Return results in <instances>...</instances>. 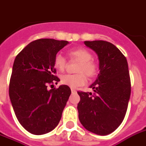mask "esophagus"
Instances as JSON below:
<instances>
[{
    "instance_id": "esophagus-1",
    "label": "esophagus",
    "mask_w": 146,
    "mask_h": 146,
    "mask_svg": "<svg viewBox=\"0 0 146 146\" xmlns=\"http://www.w3.org/2000/svg\"><path fill=\"white\" fill-rule=\"evenodd\" d=\"M71 92H72V94H76V91L75 89L72 88V89H71Z\"/></svg>"
}]
</instances>
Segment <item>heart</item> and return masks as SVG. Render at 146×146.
I'll return each mask as SVG.
<instances>
[{"label":"heart","instance_id":"obj_1","mask_svg":"<svg viewBox=\"0 0 146 146\" xmlns=\"http://www.w3.org/2000/svg\"><path fill=\"white\" fill-rule=\"evenodd\" d=\"M67 55L71 61L79 62L76 70V74H66L61 76V82L71 88L82 86L87 82V76L89 79H93L99 73L98 63L92 59V54L85 48H76L67 52ZM54 66L60 72H63L67 67V61L60 54L54 58Z\"/></svg>","mask_w":146,"mask_h":146}]
</instances>
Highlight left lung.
<instances>
[{
    "label": "left lung",
    "mask_w": 146,
    "mask_h": 146,
    "mask_svg": "<svg viewBox=\"0 0 146 146\" xmlns=\"http://www.w3.org/2000/svg\"><path fill=\"white\" fill-rule=\"evenodd\" d=\"M84 43L98 54L100 73L90 86L93 94L78 92L79 119L86 130L104 136L118 128L126 114L131 92L128 64L111 42L94 40Z\"/></svg>",
    "instance_id": "8db88e82"
}]
</instances>
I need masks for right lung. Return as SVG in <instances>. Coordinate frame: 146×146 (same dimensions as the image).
I'll return each mask as SVG.
<instances>
[{
    "mask_svg": "<svg viewBox=\"0 0 146 146\" xmlns=\"http://www.w3.org/2000/svg\"><path fill=\"white\" fill-rule=\"evenodd\" d=\"M68 43L65 40L39 39L15 57L9 98L18 121L32 134L50 132L61 120L71 90L65 85L51 90L48 86L60 81L53 61L58 52Z\"/></svg>",
    "mask_w": 146,
    "mask_h": 146,
    "instance_id": "obj_1",
    "label": "right lung"
}]
</instances>
